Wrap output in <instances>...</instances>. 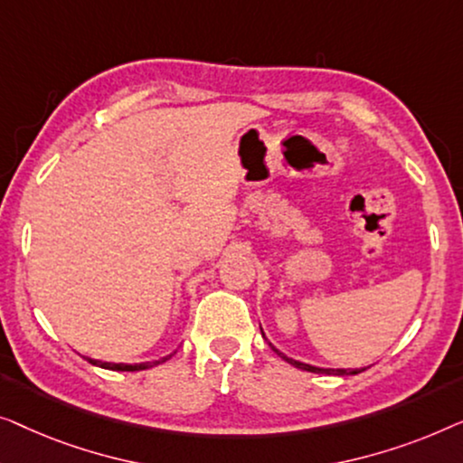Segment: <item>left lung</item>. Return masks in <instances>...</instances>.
I'll list each match as a JSON object with an SVG mask.
<instances>
[{
	"instance_id": "1",
	"label": "left lung",
	"mask_w": 463,
	"mask_h": 463,
	"mask_svg": "<svg viewBox=\"0 0 463 463\" xmlns=\"http://www.w3.org/2000/svg\"><path fill=\"white\" fill-rule=\"evenodd\" d=\"M262 329V327H260ZM262 335H264V331H262ZM266 337V335H264ZM269 346L275 350V353L281 356L283 361H288L289 364H294V367H298V369H304V371H310V373H325V375H356V373H361V371H364V367L363 369H331V367H315V364H308V363H302V361H296V359H291V356H288V354H283L281 350L279 348H275L272 346V344L269 342Z\"/></svg>"
}]
</instances>
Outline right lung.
I'll use <instances>...</instances> for the list:
<instances>
[{"mask_svg":"<svg viewBox=\"0 0 463 463\" xmlns=\"http://www.w3.org/2000/svg\"><path fill=\"white\" fill-rule=\"evenodd\" d=\"M174 353H175V350H174ZM174 353H172V354H167V356H164V359H159V361H151V363H134V364H129V363H107V361H96V359H90V356H86V359H88V363L96 364V367L110 369V371H142V369H151V367H155V364H161V363L169 361V359H172V356H174Z\"/></svg>","mask_w":463,"mask_h":463,"instance_id":"1","label":"right lung"}]
</instances>
